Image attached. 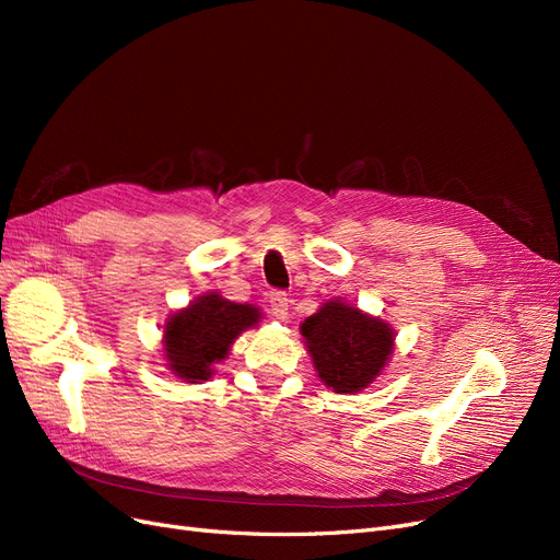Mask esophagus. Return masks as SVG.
<instances>
[{
	"label": "esophagus",
	"mask_w": 560,
	"mask_h": 560,
	"mask_svg": "<svg viewBox=\"0 0 560 560\" xmlns=\"http://www.w3.org/2000/svg\"><path fill=\"white\" fill-rule=\"evenodd\" d=\"M268 303H270V311L278 319L287 317V308H290V299H287L284 292H270L268 294Z\"/></svg>",
	"instance_id": "1"
}]
</instances>
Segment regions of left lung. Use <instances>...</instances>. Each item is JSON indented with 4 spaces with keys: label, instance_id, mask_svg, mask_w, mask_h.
Instances as JSON below:
<instances>
[{
    "label": "left lung",
    "instance_id": "1",
    "mask_svg": "<svg viewBox=\"0 0 560 560\" xmlns=\"http://www.w3.org/2000/svg\"><path fill=\"white\" fill-rule=\"evenodd\" d=\"M317 378L336 395H358L374 383L395 350V329L346 299H329L299 327Z\"/></svg>",
    "mask_w": 560,
    "mask_h": 560
}]
</instances>
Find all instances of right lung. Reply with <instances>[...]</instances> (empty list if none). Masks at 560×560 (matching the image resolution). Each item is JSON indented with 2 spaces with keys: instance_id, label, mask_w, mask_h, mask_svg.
<instances>
[{
  "instance_id": "obj_1",
  "label": "right lung",
  "mask_w": 560,
  "mask_h": 560,
  "mask_svg": "<svg viewBox=\"0 0 560 560\" xmlns=\"http://www.w3.org/2000/svg\"><path fill=\"white\" fill-rule=\"evenodd\" d=\"M264 317L259 306L235 303L219 292H206L175 311L163 325L165 366L184 383H206L224 362L243 331Z\"/></svg>"
}]
</instances>
